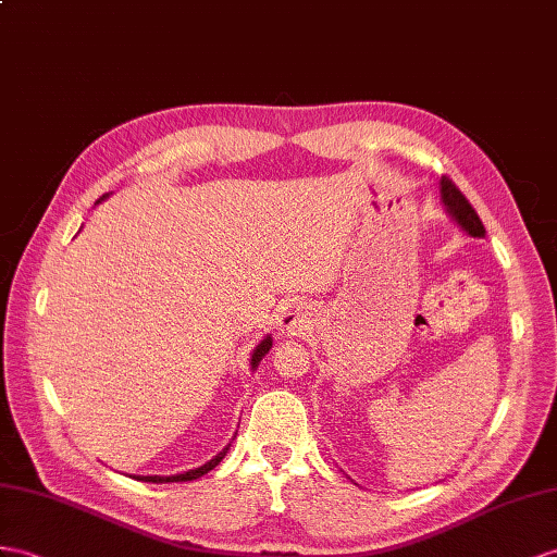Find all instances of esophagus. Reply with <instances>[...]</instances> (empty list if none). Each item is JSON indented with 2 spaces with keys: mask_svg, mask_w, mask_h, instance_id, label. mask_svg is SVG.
Returning <instances> with one entry per match:
<instances>
[{
  "mask_svg": "<svg viewBox=\"0 0 557 557\" xmlns=\"http://www.w3.org/2000/svg\"><path fill=\"white\" fill-rule=\"evenodd\" d=\"M306 324H308L306 312H304L301 308H296V306H289L287 310L282 312V318H280L282 332H287V334H298V332H304V330H306Z\"/></svg>",
  "mask_w": 557,
  "mask_h": 557,
  "instance_id": "esophagus-1",
  "label": "esophagus"
}]
</instances>
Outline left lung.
<instances>
[{
	"instance_id": "1",
	"label": "left lung",
	"mask_w": 557,
	"mask_h": 557,
	"mask_svg": "<svg viewBox=\"0 0 557 557\" xmlns=\"http://www.w3.org/2000/svg\"><path fill=\"white\" fill-rule=\"evenodd\" d=\"M442 199H445L447 211L456 219L463 231L473 237H484V225L478 216V211L473 209V205L468 202L466 195L456 188L449 176H442Z\"/></svg>"
}]
</instances>
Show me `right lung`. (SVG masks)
I'll use <instances>...</instances> for the list:
<instances>
[{
  "instance_id": "add662e5",
  "label": "right lung",
  "mask_w": 557,
  "mask_h": 557,
  "mask_svg": "<svg viewBox=\"0 0 557 557\" xmlns=\"http://www.w3.org/2000/svg\"><path fill=\"white\" fill-rule=\"evenodd\" d=\"M273 348V341H270V336L268 338H263L261 344H259V348L253 350V355H251V367L256 369L259 367V362L263 360V355ZM225 451H227V447L216 456V459H211L209 463H205V466H199V468H195V470H188V473H181V475H169V478H160V475H148V478H136V480H146V482H154V484H160V482H188V480H197V478H202L205 473H209L211 468H216L219 466V461L223 459L225 456Z\"/></svg>"
}]
</instances>
